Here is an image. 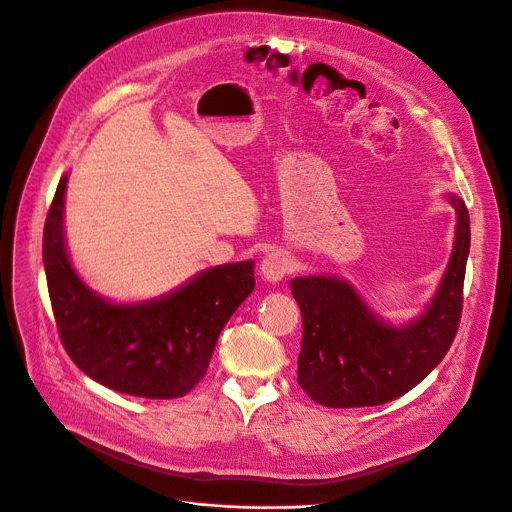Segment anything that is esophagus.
Returning a JSON list of instances; mask_svg holds the SVG:
<instances>
[{"instance_id":"esophagus-1","label":"esophagus","mask_w":512,"mask_h":512,"mask_svg":"<svg viewBox=\"0 0 512 512\" xmlns=\"http://www.w3.org/2000/svg\"><path fill=\"white\" fill-rule=\"evenodd\" d=\"M261 276L267 282H280L284 280L288 274H292V261L288 257L286 251L282 249H274L269 251L263 261H261Z\"/></svg>"}]
</instances>
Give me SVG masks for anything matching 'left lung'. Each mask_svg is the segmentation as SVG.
<instances>
[{
    "label": "left lung",
    "mask_w": 512,
    "mask_h": 512,
    "mask_svg": "<svg viewBox=\"0 0 512 512\" xmlns=\"http://www.w3.org/2000/svg\"><path fill=\"white\" fill-rule=\"evenodd\" d=\"M451 263L430 309L395 329L372 317L352 286L311 276L290 282L302 315L298 385L327 407L383 405L414 389L445 358L459 329L469 214L459 197Z\"/></svg>",
    "instance_id": "1"
}]
</instances>
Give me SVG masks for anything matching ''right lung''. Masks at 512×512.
<instances>
[{
    "instance_id": "1",
    "label": "right lung",
    "mask_w": 512,
    "mask_h": 512,
    "mask_svg": "<svg viewBox=\"0 0 512 512\" xmlns=\"http://www.w3.org/2000/svg\"><path fill=\"white\" fill-rule=\"evenodd\" d=\"M57 185L43 230V261L61 344L80 370L113 391L175 399L208 370L218 335L253 292V261L203 271L154 302L119 306L90 292L67 259L63 193Z\"/></svg>"
}]
</instances>
